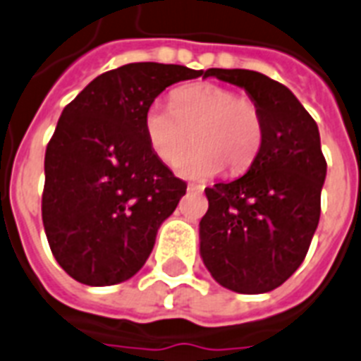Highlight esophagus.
<instances>
[{"instance_id":"obj_1","label":"esophagus","mask_w":361,"mask_h":361,"mask_svg":"<svg viewBox=\"0 0 361 361\" xmlns=\"http://www.w3.org/2000/svg\"><path fill=\"white\" fill-rule=\"evenodd\" d=\"M204 190L203 184H188V192H197V194H201Z\"/></svg>"}]
</instances>
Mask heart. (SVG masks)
<instances>
[{"label": "heart", "instance_id": "heart-1", "mask_svg": "<svg viewBox=\"0 0 361 361\" xmlns=\"http://www.w3.org/2000/svg\"><path fill=\"white\" fill-rule=\"evenodd\" d=\"M143 132L162 162L177 160L192 137L196 143L178 159L180 177L203 180L227 166L244 171L255 160L264 137V119L252 99L218 83L199 82L175 89L169 108L152 102L143 115Z\"/></svg>", "mask_w": 361, "mask_h": 361}]
</instances>
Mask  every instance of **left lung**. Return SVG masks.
<instances>
[{
    "instance_id": "left-lung-1",
    "label": "left lung",
    "mask_w": 361,
    "mask_h": 361,
    "mask_svg": "<svg viewBox=\"0 0 361 361\" xmlns=\"http://www.w3.org/2000/svg\"><path fill=\"white\" fill-rule=\"evenodd\" d=\"M209 76L246 91L261 109L264 137L242 177L204 190L199 253L221 287L261 295L296 272L319 226L326 178L319 126L283 83L261 72L209 68Z\"/></svg>"
}]
</instances>
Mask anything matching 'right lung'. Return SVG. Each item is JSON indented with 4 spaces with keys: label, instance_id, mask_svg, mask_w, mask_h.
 Masks as SVG:
<instances>
[{
    "label": "right lung",
    "instance_id": "right-lung-1",
    "mask_svg": "<svg viewBox=\"0 0 361 361\" xmlns=\"http://www.w3.org/2000/svg\"><path fill=\"white\" fill-rule=\"evenodd\" d=\"M204 71L128 63L94 78L57 121L46 147L42 224L59 267L91 287L130 279L186 183L152 152L145 109L164 89Z\"/></svg>",
    "mask_w": 361,
    "mask_h": 361
}]
</instances>
